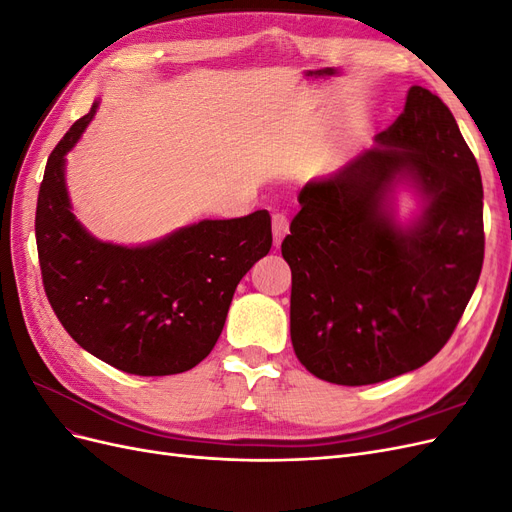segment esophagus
<instances>
[{
    "mask_svg": "<svg viewBox=\"0 0 512 512\" xmlns=\"http://www.w3.org/2000/svg\"><path fill=\"white\" fill-rule=\"evenodd\" d=\"M288 228H290V224H288L286 215L284 213H273V243H275V247L282 245L284 237L288 235Z\"/></svg>",
    "mask_w": 512,
    "mask_h": 512,
    "instance_id": "obj_1",
    "label": "esophagus"
}]
</instances>
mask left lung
Segmentation results:
<instances>
[{
  "instance_id": "8db88e82",
  "label": "left lung",
  "mask_w": 512,
  "mask_h": 512,
  "mask_svg": "<svg viewBox=\"0 0 512 512\" xmlns=\"http://www.w3.org/2000/svg\"><path fill=\"white\" fill-rule=\"evenodd\" d=\"M410 178L426 198L412 227L388 196ZM282 256L290 339L320 380L363 386L431 361L451 339L485 258L483 181L448 106L410 87L404 113L329 179L299 192Z\"/></svg>"
}]
</instances>
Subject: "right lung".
<instances>
[{
    "instance_id": "obj_1",
    "label": "right lung",
    "mask_w": 512,
    "mask_h": 512,
    "mask_svg": "<svg viewBox=\"0 0 512 512\" xmlns=\"http://www.w3.org/2000/svg\"><path fill=\"white\" fill-rule=\"evenodd\" d=\"M96 108L44 168L36 207L44 292L61 327L100 361L134 376L181 374L213 350L241 277L269 254V211L203 220L143 247L91 237L70 211L64 164Z\"/></svg>"
}]
</instances>
